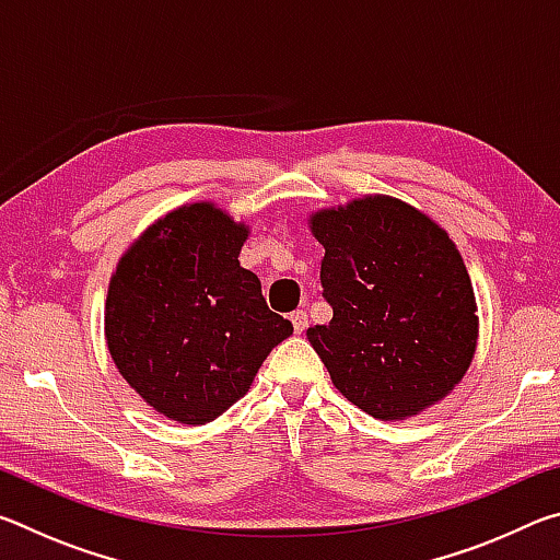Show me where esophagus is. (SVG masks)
I'll return each instance as SVG.
<instances>
[{"mask_svg": "<svg viewBox=\"0 0 560 560\" xmlns=\"http://www.w3.org/2000/svg\"><path fill=\"white\" fill-rule=\"evenodd\" d=\"M291 324H293V330H296V334H303V330L308 328V314H306V311H303V308L293 311Z\"/></svg>", "mask_w": 560, "mask_h": 560, "instance_id": "esophagus-1", "label": "esophagus"}]
</instances>
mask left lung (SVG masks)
<instances>
[{"label":"left lung","instance_id":"1","mask_svg":"<svg viewBox=\"0 0 560 560\" xmlns=\"http://www.w3.org/2000/svg\"><path fill=\"white\" fill-rule=\"evenodd\" d=\"M324 244L334 308L306 330L330 381L377 420H405L447 397L479 338L477 299L457 244L428 214L365 195L308 217Z\"/></svg>","mask_w":560,"mask_h":560}]
</instances>
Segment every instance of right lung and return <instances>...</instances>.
Masks as SVG:
<instances>
[{"instance_id":"1","label":"right lung","mask_w":560,"mask_h":560,"mask_svg":"<svg viewBox=\"0 0 560 560\" xmlns=\"http://www.w3.org/2000/svg\"><path fill=\"white\" fill-rule=\"evenodd\" d=\"M249 226L214 202L153 222L122 254L106 296V343L158 415L205 424L249 393L273 346L293 334L240 267Z\"/></svg>"}]
</instances>
